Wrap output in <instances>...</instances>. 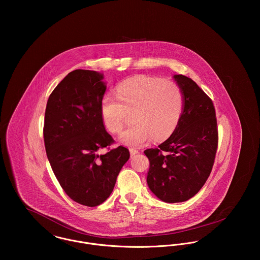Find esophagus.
Segmentation results:
<instances>
[{"mask_svg":"<svg viewBox=\"0 0 260 260\" xmlns=\"http://www.w3.org/2000/svg\"><path fill=\"white\" fill-rule=\"evenodd\" d=\"M129 151H130V155H131V157H133V156H135L136 154H138V153H139V150L136 148H130L129 149Z\"/></svg>","mask_w":260,"mask_h":260,"instance_id":"34e87169","label":"esophagus"}]
</instances>
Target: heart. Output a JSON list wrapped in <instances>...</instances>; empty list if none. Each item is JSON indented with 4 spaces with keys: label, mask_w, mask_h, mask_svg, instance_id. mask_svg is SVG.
Masks as SVG:
<instances>
[{
    "label": "heart",
    "mask_w": 260,
    "mask_h": 260,
    "mask_svg": "<svg viewBox=\"0 0 260 260\" xmlns=\"http://www.w3.org/2000/svg\"><path fill=\"white\" fill-rule=\"evenodd\" d=\"M183 110V94L173 81L139 76L116 87V98L105 96L101 115L107 129L119 134L125 125L126 113H132L133 125L121 136L123 143L140 146L153 137L168 138L176 129Z\"/></svg>",
    "instance_id": "obj_1"
}]
</instances>
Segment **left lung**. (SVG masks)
I'll return each mask as SVG.
<instances>
[{"label": "left lung", "mask_w": 260, "mask_h": 260, "mask_svg": "<svg viewBox=\"0 0 260 260\" xmlns=\"http://www.w3.org/2000/svg\"><path fill=\"white\" fill-rule=\"evenodd\" d=\"M183 94V110L171 136L158 148L144 151L150 190L167 203L193 197L209 177L218 145L212 100L190 78L173 77Z\"/></svg>", "instance_id": "left-lung-1"}]
</instances>
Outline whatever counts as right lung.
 <instances>
[{"mask_svg": "<svg viewBox=\"0 0 260 260\" xmlns=\"http://www.w3.org/2000/svg\"><path fill=\"white\" fill-rule=\"evenodd\" d=\"M103 78L91 70L70 72L51 93L45 112L44 142L53 172L72 200L89 207L110 196L130 157L123 146L98 154L114 142L101 115Z\"/></svg>", "mask_w": 260, "mask_h": 260, "instance_id": "right-lung-1", "label": "right lung"}]
</instances>
